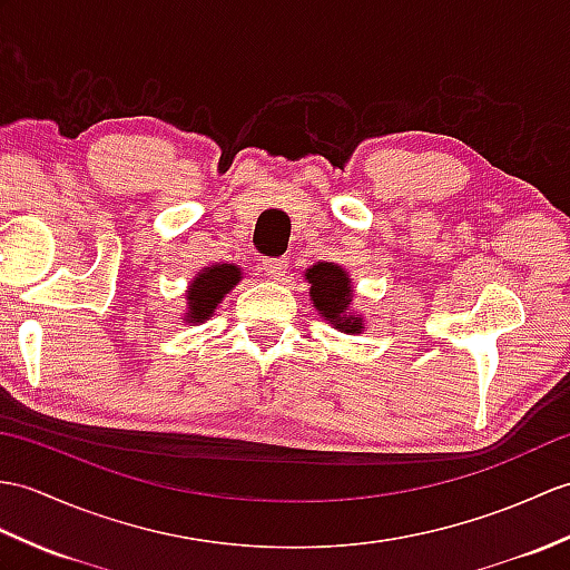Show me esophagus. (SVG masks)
I'll use <instances>...</instances> for the list:
<instances>
[{
	"instance_id": "1",
	"label": "esophagus",
	"mask_w": 570,
	"mask_h": 570,
	"mask_svg": "<svg viewBox=\"0 0 570 570\" xmlns=\"http://www.w3.org/2000/svg\"><path fill=\"white\" fill-rule=\"evenodd\" d=\"M286 267H288V262H286L284 257H267V259H262V269L267 272V276H272V279H284Z\"/></svg>"
}]
</instances>
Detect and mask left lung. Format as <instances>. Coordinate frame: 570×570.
Instances as JSON below:
<instances>
[{
    "mask_svg": "<svg viewBox=\"0 0 570 570\" xmlns=\"http://www.w3.org/2000/svg\"><path fill=\"white\" fill-rule=\"evenodd\" d=\"M306 279L311 284V301L330 325H335L340 333L356 335L362 333L364 321L360 315H352V282L350 274L337 267L335 262H317L306 269Z\"/></svg>",
    "mask_w": 570,
    "mask_h": 570,
    "instance_id": "1",
    "label": "left lung"
}]
</instances>
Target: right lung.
<instances>
[{
	"label": "right lung",
	"mask_w": 570,
	"mask_h": 570,
	"mask_svg": "<svg viewBox=\"0 0 570 570\" xmlns=\"http://www.w3.org/2000/svg\"><path fill=\"white\" fill-rule=\"evenodd\" d=\"M240 279V267H235V264H210V267H204L189 284V311L184 315V321L194 325L208 321L218 308V303L225 298V294H230V288H235Z\"/></svg>",
	"instance_id": "right-lung-1"
}]
</instances>
